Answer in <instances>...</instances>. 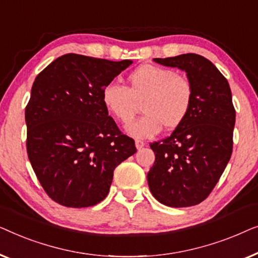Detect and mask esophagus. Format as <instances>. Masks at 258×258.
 Instances as JSON below:
<instances>
[{
	"instance_id": "obj_1",
	"label": "esophagus",
	"mask_w": 258,
	"mask_h": 258,
	"mask_svg": "<svg viewBox=\"0 0 258 258\" xmlns=\"http://www.w3.org/2000/svg\"><path fill=\"white\" fill-rule=\"evenodd\" d=\"M144 146H145V143L143 140H139V139L136 140V147L138 148V150H140V148H143Z\"/></svg>"
}]
</instances>
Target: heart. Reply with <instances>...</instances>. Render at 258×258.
I'll list each match as a JSON object with an SVG mask.
<instances>
[{
    "instance_id": "heart-1",
    "label": "heart",
    "mask_w": 258,
    "mask_h": 258,
    "mask_svg": "<svg viewBox=\"0 0 258 258\" xmlns=\"http://www.w3.org/2000/svg\"><path fill=\"white\" fill-rule=\"evenodd\" d=\"M127 88L108 84L101 99L106 110L120 122L132 120L138 104H143V117L126 126L130 136L150 138L166 130H175L186 120L194 100L189 79L172 69L144 64L126 78Z\"/></svg>"
}]
</instances>
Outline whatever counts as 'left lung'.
I'll use <instances>...</instances> for the list:
<instances>
[{
	"instance_id": "left-lung-1",
	"label": "left lung",
	"mask_w": 258,
	"mask_h": 258,
	"mask_svg": "<svg viewBox=\"0 0 258 258\" xmlns=\"http://www.w3.org/2000/svg\"><path fill=\"white\" fill-rule=\"evenodd\" d=\"M154 61L186 71L194 100L186 120L150 145L155 161L147 174L148 186L165 206L199 205L212 193L233 152L235 108L229 84L212 61L197 53Z\"/></svg>"
}]
</instances>
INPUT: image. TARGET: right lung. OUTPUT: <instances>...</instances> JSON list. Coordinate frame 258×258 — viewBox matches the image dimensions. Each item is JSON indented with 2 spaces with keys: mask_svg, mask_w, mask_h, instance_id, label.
I'll return each instance as SVG.
<instances>
[{
  "mask_svg": "<svg viewBox=\"0 0 258 258\" xmlns=\"http://www.w3.org/2000/svg\"><path fill=\"white\" fill-rule=\"evenodd\" d=\"M132 63L67 53L36 77L25 107L27 152L43 189L59 205L103 201L115 167L137 152L101 99L105 86Z\"/></svg>",
  "mask_w": 258,
  "mask_h": 258,
  "instance_id": "right-lung-1",
  "label": "right lung"
}]
</instances>
